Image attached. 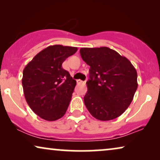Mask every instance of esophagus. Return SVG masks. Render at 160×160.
Masks as SVG:
<instances>
[{
  "label": "esophagus",
  "instance_id": "esophagus-1",
  "mask_svg": "<svg viewBox=\"0 0 160 160\" xmlns=\"http://www.w3.org/2000/svg\"><path fill=\"white\" fill-rule=\"evenodd\" d=\"M76 82H77V84H85V82H84V81L80 80V79H78L77 81H76Z\"/></svg>",
  "mask_w": 160,
  "mask_h": 160
}]
</instances>
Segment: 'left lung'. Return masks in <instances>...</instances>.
Masks as SVG:
<instances>
[{
	"label": "left lung",
	"instance_id": "1",
	"mask_svg": "<svg viewBox=\"0 0 160 160\" xmlns=\"http://www.w3.org/2000/svg\"><path fill=\"white\" fill-rule=\"evenodd\" d=\"M80 54L90 66L84 98L87 110L100 121L119 117L138 88L136 70L128 59L108 47L81 48Z\"/></svg>",
	"mask_w": 160,
	"mask_h": 160
}]
</instances>
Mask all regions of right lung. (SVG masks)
I'll use <instances>...</instances> for the list:
<instances>
[{"label": "right lung", "instance_id": "1", "mask_svg": "<svg viewBox=\"0 0 160 160\" xmlns=\"http://www.w3.org/2000/svg\"><path fill=\"white\" fill-rule=\"evenodd\" d=\"M77 49L49 46L37 54L23 70L22 83L25 100L43 119L55 121L66 112L76 82L62 64Z\"/></svg>", "mask_w": 160, "mask_h": 160}]
</instances>
